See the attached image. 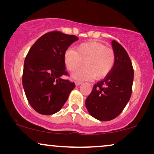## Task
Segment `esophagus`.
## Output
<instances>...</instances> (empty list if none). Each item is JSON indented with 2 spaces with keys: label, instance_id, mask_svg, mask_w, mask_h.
<instances>
[{
  "label": "esophagus",
  "instance_id": "esophagus-1",
  "mask_svg": "<svg viewBox=\"0 0 154 154\" xmlns=\"http://www.w3.org/2000/svg\"><path fill=\"white\" fill-rule=\"evenodd\" d=\"M82 84V82H79V81H77V82H75V85L77 86H79L80 85Z\"/></svg>",
  "mask_w": 154,
  "mask_h": 154
}]
</instances>
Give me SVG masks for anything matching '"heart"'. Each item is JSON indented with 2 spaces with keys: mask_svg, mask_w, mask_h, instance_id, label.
<instances>
[{
  "mask_svg": "<svg viewBox=\"0 0 154 154\" xmlns=\"http://www.w3.org/2000/svg\"><path fill=\"white\" fill-rule=\"evenodd\" d=\"M67 69L75 72L82 66L85 67L73 75L77 80L94 78L100 79L109 75L115 63V54L113 49L97 42L80 44L76 48L67 50L64 55Z\"/></svg>",
  "mask_w": 154,
  "mask_h": 154,
  "instance_id": "b5f03b06",
  "label": "heart"
}]
</instances>
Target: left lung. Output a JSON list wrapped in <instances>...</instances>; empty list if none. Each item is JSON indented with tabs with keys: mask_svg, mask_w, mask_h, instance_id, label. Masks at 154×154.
<instances>
[{
	"mask_svg": "<svg viewBox=\"0 0 154 154\" xmlns=\"http://www.w3.org/2000/svg\"><path fill=\"white\" fill-rule=\"evenodd\" d=\"M115 63L109 75L94 85L85 100L88 112L100 121H110L119 116L130 100L134 71L125 49L116 40L111 41Z\"/></svg>",
	"mask_w": 154,
	"mask_h": 154,
	"instance_id": "obj_1",
	"label": "left lung"
}]
</instances>
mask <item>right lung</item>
<instances>
[{"instance_id":"obj_1","label":"right lung","mask_w":154,"mask_h":154,"mask_svg":"<svg viewBox=\"0 0 154 154\" xmlns=\"http://www.w3.org/2000/svg\"><path fill=\"white\" fill-rule=\"evenodd\" d=\"M78 38L54 31L33 44L26 56L22 85L28 102L39 114L51 115L66 103L75 82L61 78L68 75L64 55Z\"/></svg>"}]
</instances>
